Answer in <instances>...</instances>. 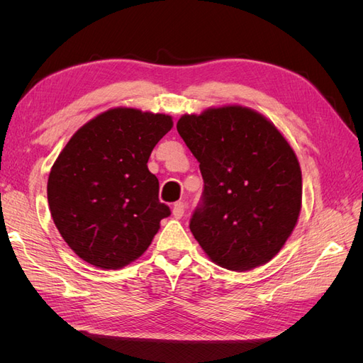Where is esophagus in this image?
Instances as JSON below:
<instances>
[{"label":"esophagus","mask_w":363,"mask_h":363,"mask_svg":"<svg viewBox=\"0 0 363 363\" xmlns=\"http://www.w3.org/2000/svg\"><path fill=\"white\" fill-rule=\"evenodd\" d=\"M184 208H186V204L183 201H177L172 207V216L175 219H180L184 215Z\"/></svg>","instance_id":"esophagus-1"}]
</instances>
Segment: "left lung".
Segmentation results:
<instances>
[{
  "label": "left lung",
  "mask_w": 363,
  "mask_h": 363,
  "mask_svg": "<svg viewBox=\"0 0 363 363\" xmlns=\"http://www.w3.org/2000/svg\"><path fill=\"white\" fill-rule=\"evenodd\" d=\"M177 131L200 162L204 189L189 228L216 265L248 271L269 262L301 208V169L291 145L242 106L183 115Z\"/></svg>",
  "instance_id": "left-lung-1"
}]
</instances>
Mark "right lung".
Returning <instances> with one entry per match:
<instances>
[{"label":"right lung","instance_id":"add662e5","mask_svg":"<svg viewBox=\"0 0 363 363\" xmlns=\"http://www.w3.org/2000/svg\"><path fill=\"white\" fill-rule=\"evenodd\" d=\"M172 118L111 108L84 124L62 150L48 177L52 221L71 250L101 269H119L144 255L171 215L148 171Z\"/></svg>","mask_w":363,"mask_h":363}]
</instances>
